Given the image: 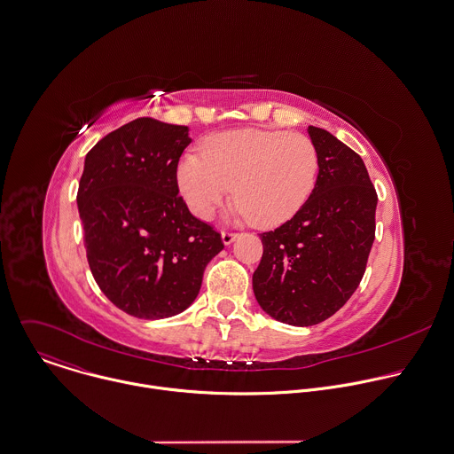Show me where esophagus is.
<instances>
[{
    "label": "esophagus",
    "instance_id": "esophagus-1",
    "mask_svg": "<svg viewBox=\"0 0 454 454\" xmlns=\"http://www.w3.org/2000/svg\"><path fill=\"white\" fill-rule=\"evenodd\" d=\"M221 237H223L224 246H230V244L239 237V233H235V231H223V233H221Z\"/></svg>",
    "mask_w": 454,
    "mask_h": 454
}]
</instances>
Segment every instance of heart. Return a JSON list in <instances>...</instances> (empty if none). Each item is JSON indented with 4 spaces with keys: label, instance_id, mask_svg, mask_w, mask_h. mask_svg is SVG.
Masks as SVG:
<instances>
[{
    "label": "heart",
    "instance_id": "obj_1",
    "mask_svg": "<svg viewBox=\"0 0 454 454\" xmlns=\"http://www.w3.org/2000/svg\"><path fill=\"white\" fill-rule=\"evenodd\" d=\"M318 176V152L299 132L242 129L212 136L203 157L185 153L176 180L191 212L210 219L233 196L240 215L258 226L294 217L311 196Z\"/></svg>",
    "mask_w": 454,
    "mask_h": 454
}]
</instances>
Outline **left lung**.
Listing matches in <instances>:
<instances>
[{
    "label": "left lung",
    "instance_id": "1",
    "mask_svg": "<svg viewBox=\"0 0 454 454\" xmlns=\"http://www.w3.org/2000/svg\"><path fill=\"white\" fill-rule=\"evenodd\" d=\"M308 132L318 152L315 189L290 221L260 233L263 254L253 274L262 309L297 327L327 320L357 290L379 201L359 153L324 129Z\"/></svg>",
    "mask_w": 454,
    "mask_h": 454
}]
</instances>
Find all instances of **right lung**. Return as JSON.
I'll return each mask as SVG.
<instances>
[{
  "label": "right lung",
  "mask_w": 454,
  "mask_h": 454,
  "mask_svg": "<svg viewBox=\"0 0 454 454\" xmlns=\"http://www.w3.org/2000/svg\"><path fill=\"white\" fill-rule=\"evenodd\" d=\"M185 125L137 118L102 137L84 159L77 208L90 270L121 311L145 320L182 313L200 294L221 233L178 196Z\"/></svg>",
  "instance_id": "1"
}]
</instances>
